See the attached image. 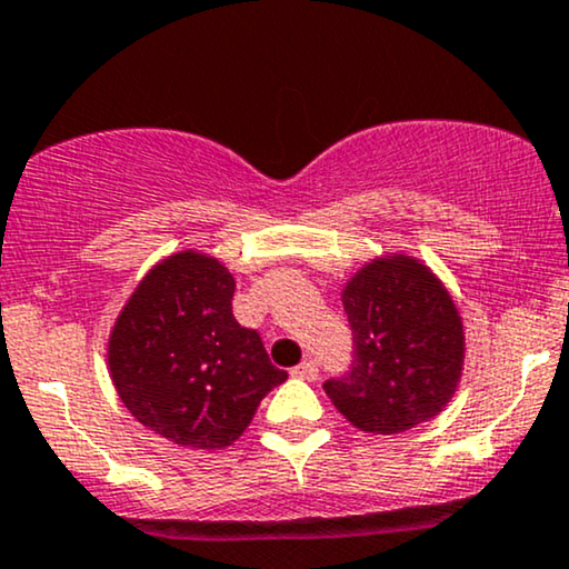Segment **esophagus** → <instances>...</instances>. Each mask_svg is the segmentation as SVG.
<instances>
[{
    "label": "esophagus",
    "instance_id": "esophagus-1",
    "mask_svg": "<svg viewBox=\"0 0 569 569\" xmlns=\"http://www.w3.org/2000/svg\"><path fill=\"white\" fill-rule=\"evenodd\" d=\"M291 373L297 376V379H307V381L318 379V362H315V360H305V362H299V366L293 368Z\"/></svg>",
    "mask_w": 569,
    "mask_h": 569
}]
</instances>
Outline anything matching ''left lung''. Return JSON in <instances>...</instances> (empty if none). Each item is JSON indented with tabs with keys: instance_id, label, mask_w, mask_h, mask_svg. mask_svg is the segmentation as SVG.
Instances as JSON below:
<instances>
[{
	"instance_id": "8db88e82",
	"label": "left lung",
	"mask_w": 569,
	"mask_h": 569,
	"mask_svg": "<svg viewBox=\"0 0 569 569\" xmlns=\"http://www.w3.org/2000/svg\"><path fill=\"white\" fill-rule=\"evenodd\" d=\"M355 337L347 379L326 395L352 427L400 435L453 400L467 358L463 318L423 259L389 251L368 259L341 289Z\"/></svg>"
}]
</instances>
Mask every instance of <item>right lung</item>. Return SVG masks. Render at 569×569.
I'll use <instances>...</instances> for the list:
<instances>
[{
    "instance_id": "add662e5",
    "label": "right lung",
    "mask_w": 569,
    "mask_h": 569,
    "mask_svg": "<svg viewBox=\"0 0 569 569\" xmlns=\"http://www.w3.org/2000/svg\"><path fill=\"white\" fill-rule=\"evenodd\" d=\"M236 278L182 249L156 262L116 315L106 358L116 395L142 427L190 450H224L283 385L257 331L232 318Z\"/></svg>"
}]
</instances>
